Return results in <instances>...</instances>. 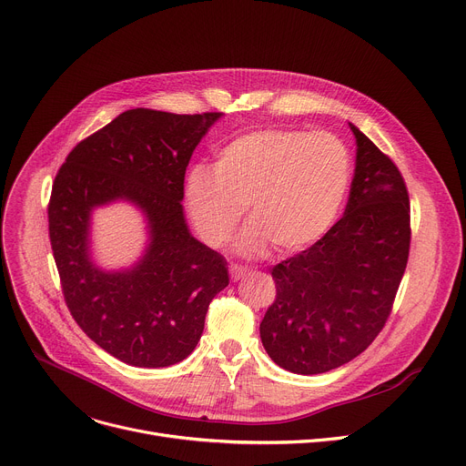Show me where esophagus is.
Segmentation results:
<instances>
[{
    "label": "esophagus",
    "mask_w": 466,
    "mask_h": 466,
    "mask_svg": "<svg viewBox=\"0 0 466 466\" xmlns=\"http://www.w3.org/2000/svg\"><path fill=\"white\" fill-rule=\"evenodd\" d=\"M229 274H231V279H240V278H244L246 274H248V268L246 267H238V265H231L229 267Z\"/></svg>",
    "instance_id": "34e87169"
}]
</instances>
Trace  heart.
I'll use <instances>...</instances> for the list:
<instances>
[{
  "label": "heart",
  "mask_w": 466,
  "mask_h": 466,
  "mask_svg": "<svg viewBox=\"0 0 466 466\" xmlns=\"http://www.w3.org/2000/svg\"><path fill=\"white\" fill-rule=\"evenodd\" d=\"M349 185L350 155L338 136L265 128L220 147L214 171L196 166L187 201L207 244L224 246L246 210L249 226L237 244L242 256H263L270 244L291 254L334 226Z\"/></svg>",
  "instance_id": "b5f03b06"
}]
</instances>
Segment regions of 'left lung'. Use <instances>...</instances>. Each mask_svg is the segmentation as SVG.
Returning <instances> with one entry per match:
<instances>
[{"label": "left lung", "instance_id": "left-lung-1", "mask_svg": "<svg viewBox=\"0 0 466 466\" xmlns=\"http://www.w3.org/2000/svg\"><path fill=\"white\" fill-rule=\"evenodd\" d=\"M356 166L345 214L323 238L272 268L276 300L261 341L291 373L336 370L382 330L409 261L410 205L403 177L349 123Z\"/></svg>", "mask_w": 466, "mask_h": 466}]
</instances>
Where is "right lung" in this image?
I'll use <instances>...</instances> for the list:
<instances>
[{
  "label": "right lung",
  "instance_id": "obj_1",
  "mask_svg": "<svg viewBox=\"0 0 466 466\" xmlns=\"http://www.w3.org/2000/svg\"><path fill=\"white\" fill-rule=\"evenodd\" d=\"M224 114L127 110L80 141L59 167L48 228L65 302L106 352L136 368H167L196 349L210 300L229 283L226 259L192 237L185 173L201 137ZM132 202L148 222V246L128 269L90 256V214Z\"/></svg>",
  "mask_w": 466,
  "mask_h": 466
}]
</instances>
